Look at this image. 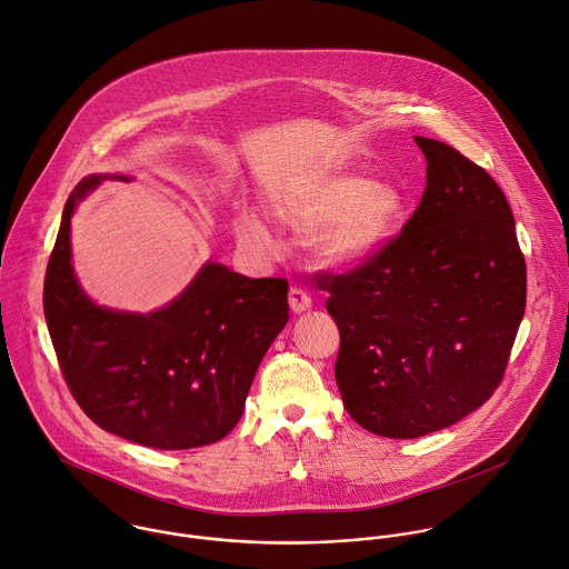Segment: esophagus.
<instances>
[{
  "instance_id": "34e87169",
  "label": "esophagus",
  "mask_w": 569,
  "mask_h": 569,
  "mask_svg": "<svg viewBox=\"0 0 569 569\" xmlns=\"http://www.w3.org/2000/svg\"><path fill=\"white\" fill-rule=\"evenodd\" d=\"M288 303H290V310H292V312H297V315H301V312H306V310H310V308H312V299H310V295H308L306 290L297 288V286H292V288H290Z\"/></svg>"
}]
</instances>
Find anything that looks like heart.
Returning <instances> with one entry per match:
<instances>
[{"label": "heart", "instance_id": "b5f03b06", "mask_svg": "<svg viewBox=\"0 0 569 569\" xmlns=\"http://www.w3.org/2000/svg\"><path fill=\"white\" fill-rule=\"evenodd\" d=\"M272 219L308 232L310 252L326 266L350 268L375 257L408 214L403 192L390 183L352 172H319L272 192L266 201ZM232 232L243 252L268 261L279 252L277 237L252 208H239Z\"/></svg>", "mask_w": 569, "mask_h": 569}]
</instances>
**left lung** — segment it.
Instances as JSON below:
<instances>
[{
  "label": "left lung",
  "mask_w": 569,
  "mask_h": 569,
  "mask_svg": "<svg viewBox=\"0 0 569 569\" xmlns=\"http://www.w3.org/2000/svg\"><path fill=\"white\" fill-rule=\"evenodd\" d=\"M415 141L428 174L401 234L359 268L317 277L341 335L335 379L343 406L388 439L450 428L492 397L528 295L499 183L457 148Z\"/></svg>",
  "instance_id": "1"
}]
</instances>
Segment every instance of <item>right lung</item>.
Here are the masks:
<instances>
[{
  "label": "right lung",
  "instance_id": "add662e5",
  "mask_svg": "<svg viewBox=\"0 0 569 569\" xmlns=\"http://www.w3.org/2000/svg\"><path fill=\"white\" fill-rule=\"evenodd\" d=\"M103 179L70 192L43 279V315L63 379L101 430L154 450L223 439L257 368L288 323V281L208 261L168 306L139 315L97 306L70 263V217Z\"/></svg>",
  "mask_w": 569,
  "mask_h": 569
}]
</instances>
